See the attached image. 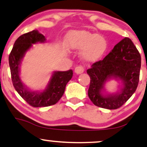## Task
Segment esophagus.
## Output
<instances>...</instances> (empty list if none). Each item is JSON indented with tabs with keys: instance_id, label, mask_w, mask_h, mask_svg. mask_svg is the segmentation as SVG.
Returning <instances> with one entry per match:
<instances>
[{
	"instance_id": "1",
	"label": "esophagus",
	"mask_w": 147,
	"mask_h": 147,
	"mask_svg": "<svg viewBox=\"0 0 147 147\" xmlns=\"http://www.w3.org/2000/svg\"><path fill=\"white\" fill-rule=\"evenodd\" d=\"M84 71V66H82V65H79V66H77L75 69V73L77 74H82L83 73Z\"/></svg>"
}]
</instances>
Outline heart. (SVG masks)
I'll use <instances>...</instances> for the list:
<instances>
[{
	"instance_id": "obj_1",
	"label": "heart",
	"mask_w": 147,
	"mask_h": 147,
	"mask_svg": "<svg viewBox=\"0 0 147 147\" xmlns=\"http://www.w3.org/2000/svg\"><path fill=\"white\" fill-rule=\"evenodd\" d=\"M68 45L71 50H81L82 58L86 61L100 59L107 49V41L102 35L87 31H78L68 38Z\"/></svg>"
}]
</instances>
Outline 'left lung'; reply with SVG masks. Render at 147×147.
<instances>
[{"instance_id": "8db88e82", "label": "left lung", "mask_w": 147, "mask_h": 147, "mask_svg": "<svg viewBox=\"0 0 147 147\" xmlns=\"http://www.w3.org/2000/svg\"><path fill=\"white\" fill-rule=\"evenodd\" d=\"M140 68V55L132 41L126 37L104 59L94 63L87 70L90 77L88 95L91 102L110 110L121 107L137 89ZM111 78L122 80L123 87L116 94L104 95V85Z\"/></svg>"}]
</instances>
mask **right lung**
<instances>
[{
    "mask_svg": "<svg viewBox=\"0 0 147 147\" xmlns=\"http://www.w3.org/2000/svg\"><path fill=\"white\" fill-rule=\"evenodd\" d=\"M45 38L37 30H33L20 36L15 41L9 56L11 77L14 88L20 96L33 107H45L57 103L63 96L65 86L72 79V70L55 71L45 90L32 91L22 83L20 77V65L26 52L32 44L44 43Z\"/></svg>",
    "mask_w": 147,
    "mask_h": 147,
    "instance_id": "1",
    "label": "right lung"
}]
</instances>
